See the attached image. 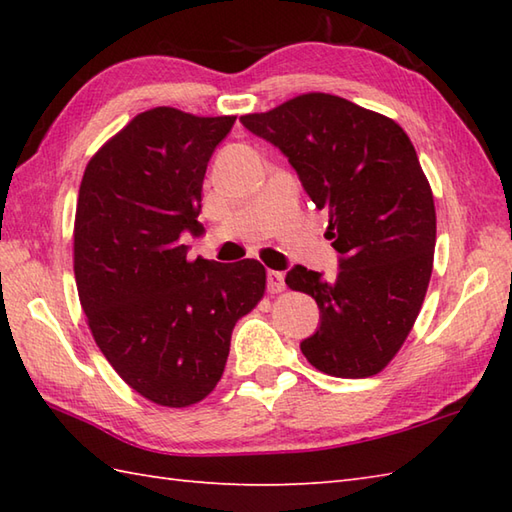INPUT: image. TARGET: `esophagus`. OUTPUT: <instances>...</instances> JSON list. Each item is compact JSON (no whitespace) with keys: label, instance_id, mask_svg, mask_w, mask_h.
<instances>
[{"label":"esophagus","instance_id":"esophagus-1","mask_svg":"<svg viewBox=\"0 0 512 512\" xmlns=\"http://www.w3.org/2000/svg\"><path fill=\"white\" fill-rule=\"evenodd\" d=\"M286 288L284 284V275L279 273V270H268V292H281Z\"/></svg>","mask_w":512,"mask_h":512}]
</instances>
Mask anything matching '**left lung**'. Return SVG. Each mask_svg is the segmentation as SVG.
<instances>
[{
	"label": "left lung",
	"mask_w": 512,
	"mask_h": 512,
	"mask_svg": "<svg viewBox=\"0 0 512 512\" xmlns=\"http://www.w3.org/2000/svg\"><path fill=\"white\" fill-rule=\"evenodd\" d=\"M239 121L288 158L330 215L339 273L328 281L295 266L286 275L319 306L321 323L301 352L330 376L378 374L416 323L436 248V206L409 136L391 118L321 92Z\"/></svg>",
	"instance_id": "left-lung-1"
}]
</instances>
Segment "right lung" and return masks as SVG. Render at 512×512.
Segmentation results:
<instances>
[{"mask_svg": "<svg viewBox=\"0 0 512 512\" xmlns=\"http://www.w3.org/2000/svg\"><path fill=\"white\" fill-rule=\"evenodd\" d=\"M235 116L173 107L138 114L85 167L74 220L76 290L92 336L125 383L162 407H189L222 378L237 319L257 306V259H187L202 182Z\"/></svg>", "mask_w": 512, "mask_h": 512, "instance_id": "obj_1", "label": "right lung"}]
</instances>
